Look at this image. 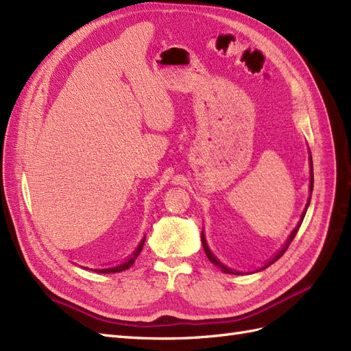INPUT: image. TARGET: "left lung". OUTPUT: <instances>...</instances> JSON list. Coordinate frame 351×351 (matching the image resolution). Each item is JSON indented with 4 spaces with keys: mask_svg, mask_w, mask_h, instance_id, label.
Instances as JSON below:
<instances>
[{
    "mask_svg": "<svg viewBox=\"0 0 351 351\" xmlns=\"http://www.w3.org/2000/svg\"><path fill=\"white\" fill-rule=\"evenodd\" d=\"M309 162H311V181H309V191L313 193V186H314V170H313V158H311V156H309ZM309 200H311V194H309V199H308V203H306V206H305V209H304V214H302V218H300V221H299V224L296 226V229L291 232V234H290V238L287 239V242H286V245H284V248L278 252V254H276L271 262L269 263H266L263 267H260L258 271H262V269H266L267 266H271L272 263H275L276 260H278L284 252L287 251V248H289V245L291 243V241L295 239V236H296V233H298V230H299V227H300V224H302V221H304V217H305V214H306V209H308V205H309ZM202 243H203V250H205V252H206V256H208V258H209V262L210 263H214V265H217L218 267H221V271L223 272H226V274H233V275H239V272H236V271H233V269H230V267H227V266H224L221 262H219V260L213 254V252H210V250H209V247H208V243H206V241H205V236H203V233H202Z\"/></svg>",
    "mask_w": 351,
    "mask_h": 351,
    "instance_id": "1",
    "label": "left lung"
}]
</instances>
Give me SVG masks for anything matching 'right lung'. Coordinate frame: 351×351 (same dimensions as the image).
I'll list each match as a JSON object with an SVG mask.
<instances>
[{"instance_id": "right-lung-1", "label": "right lung", "mask_w": 351, "mask_h": 351, "mask_svg": "<svg viewBox=\"0 0 351 351\" xmlns=\"http://www.w3.org/2000/svg\"><path fill=\"white\" fill-rule=\"evenodd\" d=\"M143 243H145V239L141 242V245L137 247V250L134 251V254H133L132 257H130L128 260H125L124 263H121L119 266H115V267H109V269H95V272H99V274H113V272H121V271H125V269H128L130 266H132V265L134 263V260L137 258L138 252L142 251Z\"/></svg>"}]
</instances>
